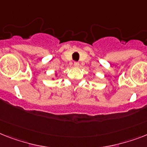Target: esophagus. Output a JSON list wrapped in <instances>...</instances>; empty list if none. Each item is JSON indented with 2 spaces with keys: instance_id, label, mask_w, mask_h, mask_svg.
Instances as JSON below:
<instances>
[{
  "instance_id": "34e87169",
  "label": "esophagus",
  "mask_w": 147,
  "mask_h": 147,
  "mask_svg": "<svg viewBox=\"0 0 147 147\" xmlns=\"http://www.w3.org/2000/svg\"><path fill=\"white\" fill-rule=\"evenodd\" d=\"M74 65L75 67H78L80 66V63H79V62H76H76H74Z\"/></svg>"
}]
</instances>
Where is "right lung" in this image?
I'll return each mask as SVG.
<instances>
[{"label": "right lung", "instance_id": "right-lung-1", "mask_svg": "<svg viewBox=\"0 0 147 147\" xmlns=\"http://www.w3.org/2000/svg\"><path fill=\"white\" fill-rule=\"evenodd\" d=\"M55 76H57V74H55ZM53 80H54V79L53 78Z\"/></svg>", "mask_w": 147, "mask_h": 147}]
</instances>
